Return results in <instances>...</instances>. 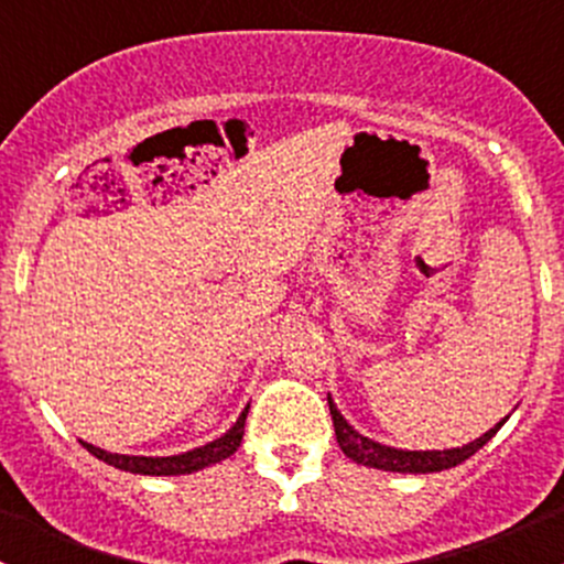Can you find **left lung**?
Returning a JSON list of instances; mask_svg holds the SVG:
<instances>
[{
	"label": "left lung",
	"instance_id": "left-lung-1",
	"mask_svg": "<svg viewBox=\"0 0 564 564\" xmlns=\"http://www.w3.org/2000/svg\"><path fill=\"white\" fill-rule=\"evenodd\" d=\"M327 403H329V414H333V425H335V440H338V447L344 451L346 458H351L355 464L371 466V469H382V471H401V475H429V471H442L451 469V466H458L460 460H466L469 456H475L494 434L505 425V420H499L494 429H488L480 440L469 442L464 447H451V451H401V447H390L382 445V442L368 440L366 434H360L357 429H351L346 423L344 414L338 412L335 406L333 395L327 392Z\"/></svg>",
	"mask_w": 564,
	"mask_h": 564
}]
</instances>
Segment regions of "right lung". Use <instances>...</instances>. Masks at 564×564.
Returning a JSON list of instances; mask_svg holds the SVG:
<instances>
[{
    "mask_svg": "<svg viewBox=\"0 0 564 564\" xmlns=\"http://www.w3.org/2000/svg\"><path fill=\"white\" fill-rule=\"evenodd\" d=\"M248 409H242V414L237 417V423L226 431L224 436H218L215 442H207L202 447H193V451L180 453V456H119V453H108L100 451V447L89 445V442H82L95 458L106 460L108 466H117L122 471H133V475H191V471L204 469V466L220 464L224 458L235 456L237 447H240L242 434H246V417Z\"/></svg>",
    "mask_w": 564,
    "mask_h": 564,
    "instance_id": "right-lung-1",
    "label": "right lung"
}]
</instances>
